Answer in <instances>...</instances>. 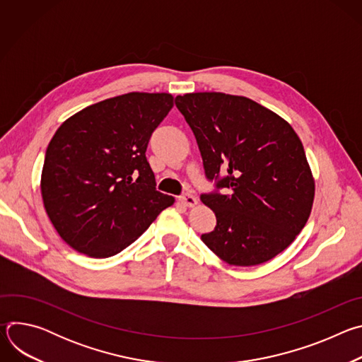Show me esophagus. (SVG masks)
<instances>
[{
	"label": "esophagus",
	"instance_id": "esophagus-1",
	"mask_svg": "<svg viewBox=\"0 0 362 362\" xmlns=\"http://www.w3.org/2000/svg\"><path fill=\"white\" fill-rule=\"evenodd\" d=\"M179 200H180L182 204L187 206V208H194V206L197 204V199L192 194H183V196L179 197Z\"/></svg>",
	"mask_w": 362,
	"mask_h": 362
}]
</instances>
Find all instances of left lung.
<instances>
[{"label": "left lung", "instance_id": "obj_1", "mask_svg": "<svg viewBox=\"0 0 362 362\" xmlns=\"http://www.w3.org/2000/svg\"><path fill=\"white\" fill-rule=\"evenodd\" d=\"M175 103L196 137L206 176L230 189L200 196L216 215L215 229L202 240L229 265L274 259L303 229L315 197L298 134L285 119L243 95L186 93Z\"/></svg>", "mask_w": 362, "mask_h": 362}]
</instances>
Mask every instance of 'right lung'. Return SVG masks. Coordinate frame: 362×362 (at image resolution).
Returning <instances> with one entry per match:
<instances>
[{
	"label": "right lung",
	"instance_id": "add662e5",
	"mask_svg": "<svg viewBox=\"0 0 362 362\" xmlns=\"http://www.w3.org/2000/svg\"><path fill=\"white\" fill-rule=\"evenodd\" d=\"M172 107L170 93L132 91L77 112L57 129L40 189L47 216L74 250L113 256L175 203L154 187L146 159L153 130Z\"/></svg>",
	"mask_w": 362,
	"mask_h": 362
}]
</instances>
